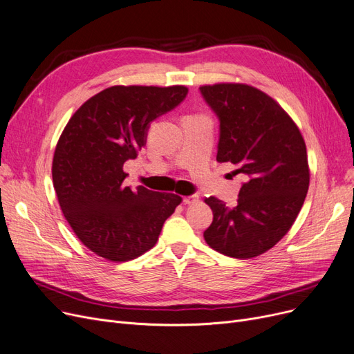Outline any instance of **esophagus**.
Returning <instances> with one entry per match:
<instances>
[{
    "label": "esophagus",
    "mask_w": 354,
    "mask_h": 354,
    "mask_svg": "<svg viewBox=\"0 0 354 354\" xmlns=\"http://www.w3.org/2000/svg\"><path fill=\"white\" fill-rule=\"evenodd\" d=\"M197 202H199V196H196V194L183 197V203H185V205H194Z\"/></svg>",
    "instance_id": "34e87169"
}]
</instances>
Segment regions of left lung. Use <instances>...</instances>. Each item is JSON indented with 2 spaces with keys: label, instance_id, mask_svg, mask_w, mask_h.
Listing matches in <instances>:
<instances>
[{
  "label": "left lung",
  "instance_id": "obj_1",
  "mask_svg": "<svg viewBox=\"0 0 354 354\" xmlns=\"http://www.w3.org/2000/svg\"><path fill=\"white\" fill-rule=\"evenodd\" d=\"M221 122L216 160L247 177L238 203L206 197L214 221L203 232L210 248L234 259H252L273 248L298 218L309 187L304 136L274 98L241 82L202 86Z\"/></svg>",
  "mask_w": 354,
  "mask_h": 354
}]
</instances>
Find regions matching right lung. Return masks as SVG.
<instances>
[{"mask_svg":"<svg viewBox=\"0 0 354 354\" xmlns=\"http://www.w3.org/2000/svg\"><path fill=\"white\" fill-rule=\"evenodd\" d=\"M185 86H113L84 103L66 123L52 161L64 216L80 241L109 261H129L158 241L181 197L123 186V164L147 142L149 123L178 106Z\"/></svg>","mask_w":354,"mask_h":354,"instance_id":"1","label":"right lung"}]
</instances>
